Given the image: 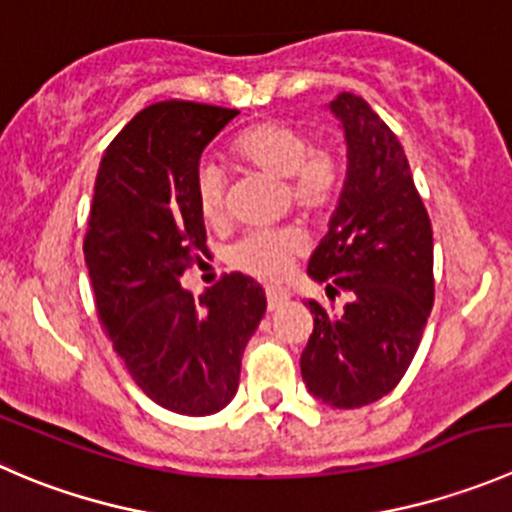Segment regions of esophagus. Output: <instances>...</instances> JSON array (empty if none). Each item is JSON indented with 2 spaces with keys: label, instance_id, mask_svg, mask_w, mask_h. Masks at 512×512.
<instances>
[{
  "label": "esophagus",
  "instance_id": "esophagus-1",
  "mask_svg": "<svg viewBox=\"0 0 512 512\" xmlns=\"http://www.w3.org/2000/svg\"><path fill=\"white\" fill-rule=\"evenodd\" d=\"M265 297H267V310H277V307H282L287 302V292L285 290H275V287H267L265 290Z\"/></svg>",
  "mask_w": 512,
  "mask_h": 512
}]
</instances>
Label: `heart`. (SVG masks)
I'll return each mask as SVG.
<instances>
[{
  "instance_id": "heart-1",
  "label": "heart",
  "mask_w": 512,
  "mask_h": 512,
  "mask_svg": "<svg viewBox=\"0 0 512 512\" xmlns=\"http://www.w3.org/2000/svg\"><path fill=\"white\" fill-rule=\"evenodd\" d=\"M230 155L247 170L285 180L290 205L305 217H325L337 205L345 165L332 145H312L295 124L257 122L232 140ZM195 197L202 217L217 222L227 210V182L220 167L202 162L195 172ZM305 255V237L295 230L252 232L230 250L235 270L257 280H282L297 257Z\"/></svg>"
}]
</instances>
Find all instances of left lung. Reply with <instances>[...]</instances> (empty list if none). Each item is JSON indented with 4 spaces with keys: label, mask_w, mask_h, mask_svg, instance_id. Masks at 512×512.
Listing matches in <instances>:
<instances>
[{
    "label": "left lung",
    "mask_w": 512,
    "mask_h": 512,
    "mask_svg": "<svg viewBox=\"0 0 512 512\" xmlns=\"http://www.w3.org/2000/svg\"><path fill=\"white\" fill-rule=\"evenodd\" d=\"M347 142V180L307 272L327 297L352 292L342 315L310 300L300 357L307 390L332 408H362L403 380L435 300L433 227L395 132L352 92L330 102Z\"/></svg>",
    "instance_id": "obj_1"
}]
</instances>
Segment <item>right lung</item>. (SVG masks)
Listing matches in <instances>:
<instances>
[{"label": "right lung", "mask_w": 512, "mask_h": 512, "mask_svg": "<svg viewBox=\"0 0 512 512\" xmlns=\"http://www.w3.org/2000/svg\"><path fill=\"white\" fill-rule=\"evenodd\" d=\"M237 109L167 99L109 142L84 235L97 315L147 398L180 415H212L240 385L242 352L265 315V290L242 272L205 295L180 285L207 255L195 172Z\"/></svg>", "instance_id": "add662e5"}]
</instances>
